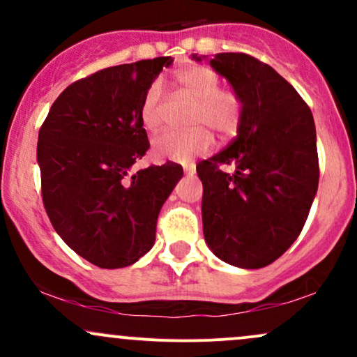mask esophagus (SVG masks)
Returning <instances> with one entry per match:
<instances>
[{"label": "esophagus", "mask_w": 357, "mask_h": 357, "mask_svg": "<svg viewBox=\"0 0 357 357\" xmlns=\"http://www.w3.org/2000/svg\"><path fill=\"white\" fill-rule=\"evenodd\" d=\"M183 169H184V174H188V176H192L196 173V166L192 165V162H188V165H184Z\"/></svg>", "instance_id": "34e87169"}]
</instances>
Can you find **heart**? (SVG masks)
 <instances>
[{"mask_svg": "<svg viewBox=\"0 0 357 357\" xmlns=\"http://www.w3.org/2000/svg\"><path fill=\"white\" fill-rule=\"evenodd\" d=\"M174 85L181 99L191 102L186 116L188 130H166L153 139L151 153L159 161L186 162L206 154L213 146L210 130L230 137L238 130L243 117V99L236 90L221 87L220 75L203 65H191L174 72ZM165 90L154 80L142 96L139 119L147 130H158L165 114Z\"/></svg>", "mask_w": 357, "mask_h": 357, "instance_id": "b5f03b06", "label": "heart"}]
</instances>
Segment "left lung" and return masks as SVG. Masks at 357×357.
<instances>
[{"label":"left lung","instance_id":"1","mask_svg":"<svg viewBox=\"0 0 357 357\" xmlns=\"http://www.w3.org/2000/svg\"><path fill=\"white\" fill-rule=\"evenodd\" d=\"M210 65L241 96L243 117L228 147L196 166L204 240L227 264L267 267L301 235L317 192L314 117L297 90L255 56L218 53Z\"/></svg>","mask_w":357,"mask_h":357}]
</instances>
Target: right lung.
I'll use <instances>...</instances> for the list:
<instances>
[{
	"label": "right lung",
	"mask_w": 357,
	"mask_h": 357,
	"mask_svg": "<svg viewBox=\"0 0 357 357\" xmlns=\"http://www.w3.org/2000/svg\"><path fill=\"white\" fill-rule=\"evenodd\" d=\"M171 56L116 65L68 85L40 127L42 198L55 231L100 268L136 264L153 248L162 204L181 179L176 162L132 166L149 149L142 96Z\"/></svg>",
	"instance_id": "add662e5"
}]
</instances>
